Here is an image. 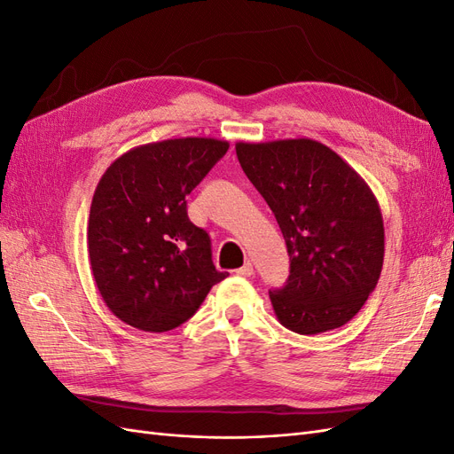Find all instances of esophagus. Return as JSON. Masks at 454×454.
<instances>
[{"label":"esophagus","mask_w":454,"mask_h":454,"mask_svg":"<svg viewBox=\"0 0 454 454\" xmlns=\"http://www.w3.org/2000/svg\"><path fill=\"white\" fill-rule=\"evenodd\" d=\"M237 274H240V277H252V274H254L252 261H246V263L237 270Z\"/></svg>","instance_id":"1"}]
</instances>
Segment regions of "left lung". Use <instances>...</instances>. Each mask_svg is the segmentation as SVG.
I'll list each match as a JSON object with an SVG mask.
<instances>
[{"instance_id": "8db88e82", "label": "left lung", "mask_w": 454, "mask_h": 454, "mask_svg": "<svg viewBox=\"0 0 454 454\" xmlns=\"http://www.w3.org/2000/svg\"><path fill=\"white\" fill-rule=\"evenodd\" d=\"M235 149L290 255V278L269 292L278 322L299 335L345 325L382 270L384 225L373 191L333 149L310 138L237 142Z\"/></svg>"}]
</instances>
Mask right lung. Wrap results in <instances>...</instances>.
<instances>
[{
    "instance_id": "add662e5",
    "label": "right lung",
    "mask_w": 454,
    "mask_h": 454,
    "mask_svg": "<svg viewBox=\"0 0 454 454\" xmlns=\"http://www.w3.org/2000/svg\"><path fill=\"white\" fill-rule=\"evenodd\" d=\"M227 149L225 140L199 136L144 144L102 174L89 214V261L119 320L168 332L227 278L212 263L208 232L189 222L185 200Z\"/></svg>"
}]
</instances>
